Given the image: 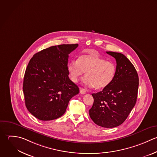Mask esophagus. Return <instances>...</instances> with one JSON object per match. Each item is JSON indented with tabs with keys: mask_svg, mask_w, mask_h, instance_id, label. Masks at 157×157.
<instances>
[{
	"mask_svg": "<svg viewBox=\"0 0 157 157\" xmlns=\"http://www.w3.org/2000/svg\"><path fill=\"white\" fill-rule=\"evenodd\" d=\"M80 93L81 94H85L86 93V90L83 88H80Z\"/></svg>",
	"mask_w": 157,
	"mask_h": 157,
	"instance_id": "obj_1",
	"label": "esophagus"
}]
</instances>
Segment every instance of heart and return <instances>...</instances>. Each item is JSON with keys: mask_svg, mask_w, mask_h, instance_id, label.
<instances>
[{"mask_svg": "<svg viewBox=\"0 0 157 157\" xmlns=\"http://www.w3.org/2000/svg\"><path fill=\"white\" fill-rule=\"evenodd\" d=\"M68 71L73 82H77L85 73L83 83L89 87L101 90L107 87L114 80L116 67L113 62L98 55L83 54L77 61H70Z\"/></svg>", "mask_w": 157, "mask_h": 157, "instance_id": "heart-1", "label": "heart"}]
</instances>
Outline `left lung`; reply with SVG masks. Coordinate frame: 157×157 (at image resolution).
Wrapping results in <instances>:
<instances>
[{
    "instance_id": "left-lung-1",
    "label": "left lung",
    "mask_w": 157,
    "mask_h": 157,
    "mask_svg": "<svg viewBox=\"0 0 157 157\" xmlns=\"http://www.w3.org/2000/svg\"><path fill=\"white\" fill-rule=\"evenodd\" d=\"M106 53L116 59V76L107 87L92 94L94 101L89 116L97 125L114 128L124 123L135 106L139 78L135 67L125 56L111 51Z\"/></svg>"
}]
</instances>
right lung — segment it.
I'll use <instances>...</instances> for the list:
<instances>
[{"label": "right lung", "mask_w": 157, "mask_h": 157, "mask_svg": "<svg viewBox=\"0 0 157 157\" xmlns=\"http://www.w3.org/2000/svg\"><path fill=\"white\" fill-rule=\"evenodd\" d=\"M78 44L51 46L35 54L26 68L23 82L28 111L41 121H52L66 111L79 87L68 77L69 54Z\"/></svg>", "instance_id": "add662e5"}]
</instances>
